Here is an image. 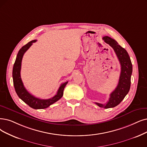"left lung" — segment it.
<instances>
[{"instance_id": "obj_1", "label": "left lung", "mask_w": 147, "mask_h": 147, "mask_svg": "<svg viewBox=\"0 0 147 147\" xmlns=\"http://www.w3.org/2000/svg\"><path fill=\"white\" fill-rule=\"evenodd\" d=\"M102 39L113 49L119 61L121 67L118 84L114 91L110 93L109 101L104 104L95 102L99 107L109 109L118 105L130 90L133 67L130 58L124 48L119 45L115 40L108 36L104 37Z\"/></svg>"}]
</instances>
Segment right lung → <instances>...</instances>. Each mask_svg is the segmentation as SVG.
Segmentation results:
<instances>
[{"mask_svg": "<svg viewBox=\"0 0 147 147\" xmlns=\"http://www.w3.org/2000/svg\"><path fill=\"white\" fill-rule=\"evenodd\" d=\"M36 41L37 40H36L31 41V42H29L25 46H23L19 50L14 64L13 69V78L16 93L22 100L32 109H43L49 107L51 105L59 100L63 96L64 89L68 82L66 81L60 86L57 94L54 96L47 99H39L35 97L26 90L25 87L23 86L20 77L22 60L23 56L25 53V52L30 48V46L32 45V43L36 42Z\"/></svg>", "mask_w": 147, "mask_h": 147, "instance_id": "1", "label": "right lung"}]
</instances>
